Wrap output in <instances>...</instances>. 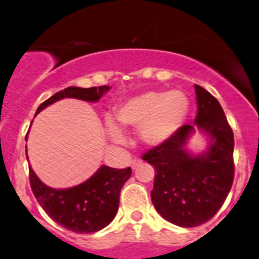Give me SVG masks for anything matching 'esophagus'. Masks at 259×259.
Masks as SVG:
<instances>
[{
	"instance_id": "obj_1",
	"label": "esophagus",
	"mask_w": 259,
	"mask_h": 259,
	"mask_svg": "<svg viewBox=\"0 0 259 259\" xmlns=\"http://www.w3.org/2000/svg\"><path fill=\"white\" fill-rule=\"evenodd\" d=\"M140 162H142V160H140V159H138V158H134V159H133L132 162H130V164H132V168H133V169H134V168L137 167V165L139 164Z\"/></svg>"
}]
</instances>
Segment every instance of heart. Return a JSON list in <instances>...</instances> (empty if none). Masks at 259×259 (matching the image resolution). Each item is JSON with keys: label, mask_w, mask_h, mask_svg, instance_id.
<instances>
[{"label": "heart", "mask_w": 259, "mask_h": 259, "mask_svg": "<svg viewBox=\"0 0 259 259\" xmlns=\"http://www.w3.org/2000/svg\"><path fill=\"white\" fill-rule=\"evenodd\" d=\"M188 97L181 91H147L126 100L115 109V120L122 127H140V138L148 145H160L173 137L187 119ZM107 129L114 139L121 133L111 122Z\"/></svg>", "instance_id": "heart-1"}]
</instances>
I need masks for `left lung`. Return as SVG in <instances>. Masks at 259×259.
<instances>
[{
    "instance_id": "left-lung-1",
    "label": "left lung",
    "mask_w": 259,
    "mask_h": 259,
    "mask_svg": "<svg viewBox=\"0 0 259 259\" xmlns=\"http://www.w3.org/2000/svg\"><path fill=\"white\" fill-rule=\"evenodd\" d=\"M197 115L193 125H183L170 139L143 154L155 168L150 192L163 219L183 228L209 222L224 204L234 180V135L219 101L195 84ZM197 127L212 139L204 155L192 156L184 147Z\"/></svg>"
}]
</instances>
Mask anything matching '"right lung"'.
I'll return each instance as SVG.
<instances>
[{
	"mask_svg": "<svg viewBox=\"0 0 259 259\" xmlns=\"http://www.w3.org/2000/svg\"><path fill=\"white\" fill-rule=\"evenodd\" d=\"M110 90L109 86L67 87L42 102L36 110L42 109L64 97L96 102ZM132 176V168L124 169L102 165L86 182L64 190L48 187L29 167L30 186L40 206L54 222L71 232L87 234L107 227L119 209L120 191Z\"/></svg>",
	"mask_w": 259,
	"mask_h": 259,
	"instance_id": "add662e5",
	"label": "right lung"
}]
</instances>
